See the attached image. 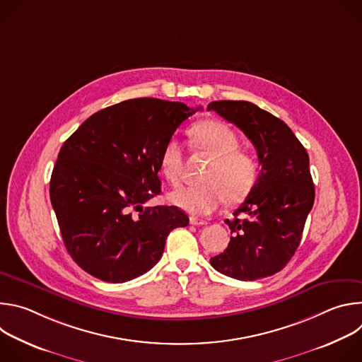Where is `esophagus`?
I'll return each mask as SVG.
<instances>
[{
    "mask_svg": "<svg viewBox=\"0 0 362 362\" xmlns=\"http://www.w3.org/2000/svg\"><path fill=\"white\" fill-rule=\"evenodd\" d=\"M190 225H193V226H204V225H208V222L202 221V219H197V218H190Z\"/></svg>",
    "mask_w": 362,
    "mask_h": 362,
    "instance_id": "obj_1",
    "label": "esophagus"
}]
</instances>
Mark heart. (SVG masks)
Wrapping results in <instances>:
<instances>
[{
    "label": "heart",
    "mask_w": 362,
    "mask_h": 362,
    "mask_svg": "<svg viewBox=\"0 0 362 362\" xmlns=\"http://www.w3.org/2000/svg\"><path fill=\"white\" fill-rule=\"evenodd\" d=\"M194 146L212 156L203 175V185L175 189L169 197L177 208L194 216H208L218 211L228 197L242 200L255 186L257 163L252 154L239 148L236 133L223 122L204 120L193 126ZM160 172L173 185L179 183L183 169V146L170 137L160 154Z\"/></svg>",
    "instance_id": "b5f03b06"
}]
</instances>
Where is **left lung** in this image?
Wrapping results in <instances>:
<instances>
[{"label":"left lung","instance_id":"left-lung-1","mask_svg":"<svg viewBox=\"0 0 362 362\" xmlns=\"http://www.w3.org/2000/svg\"><path fill=\"white\" fill-rule=\"evenodd\" d=\"M208 110H215L245 133L262 166L255 186L235 211L236 218L226 221L232 235L228 247L211 257V265L239 281L271 276L291 261L314 206L308 153L281 119L253 103L212 101ZM240 213L247 216L245 220L237 218Z\"/></svg>","mask_w":362,"mask_h":362}]
</instances>
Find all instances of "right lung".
Segmentation results:
<instances>
[{
    "mask_svg": "<svg viewBox=\"0 0 362 362\" xmlns=\"http://www.w3.org/2000/svg\"><path fill=\"white\" fill-rule=\"evenodd\" d=\"M183 103L133 98L90 116L63 144L49 199L67 252L105 282L132 281L156 265L169 233L189 216L146 206L160 194V154L194 112Z\"/></svg>",
    "mask_w": 362,
    "mask_h": 362,
    "instance_id": "add662e5",
    "label": "right lung"
}]
</instances>
